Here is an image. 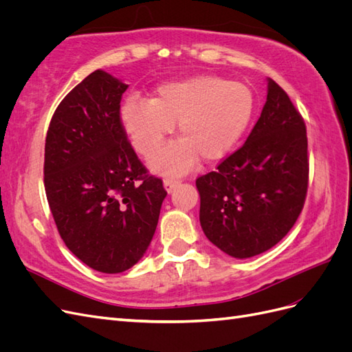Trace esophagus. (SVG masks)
I'll return each instance as SVG.
<instances>
[{
  "instance_id": "1",
  "label": "esophagus",
  "mask_w": 352,
  "mask_h": 352,
  "mask_svg": "<svg viewBox=\"0 0 352 352\" xmlns=\"http://www.w3.org/2000/svg\"><path fill=\"white\" fill-rule=\"evenodd\" d=\"M180 185V180L179 179H175V177H166L164 179V189L167 190V192H173V189L177 188Z\"/></svg>"
}]
</instances>
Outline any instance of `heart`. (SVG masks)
I'll return each mask as SVG.
<instances>
[{"instance_id": "b5f03b06", "label": "heart", "mask_w": 352, "mask_h": 352, "mask_svg": "<svg viewBox=\"0 0 352 352\" xmlns=\"http://www.w3.org/2000/svg\"><path fill=\"white\" fill-rule=\"evenodd\" d=\"M252 111L247 85L201 74L162 85L150 101L127 100L120 120L144 157L153 155L176 124L180 141L158 153L151 167L160 173H185L199 157L206 163L226 157L247 131Z\"/></svg>"}]
</instances>
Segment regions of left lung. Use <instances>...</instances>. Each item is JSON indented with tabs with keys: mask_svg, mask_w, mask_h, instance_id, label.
<instances>
[{
	"mask_svg": "<svg viewBox=\"0 0 352 352\" xmlns=\"http://www.w3.org/2000/svg\"><path fill=\"white\" fill-rule=\"evenodd\" d=\"M302 116L274 80L245 144L197 179L206 236L235 258L274 247L292 229L308 188Z\"/></svg>",
	"mask_w": 352,
	"mask_h": 352,
	"instance_id": "8db88e82",
	"label": "left lung"
}]
</instances>
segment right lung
Returning a JSON list of instances; mask_svg holds the SVG:
<instances>
[{"instance_id":"1","label":"right lung","mask_w":352,"mask_h":352,"mask_svg":"<svg viewBox=\"0 0 352 352\" xmlns=\"http://www.w3.org/2000/svg\"><path fill=\"white\" fill-rule=\"evenodd\" d=\"M126 89L107 72H92L58 104L45 140L44 185L60 236L101 273H122L142 258L167 195L127 141Z\"/></svg>"}]
</instances>
